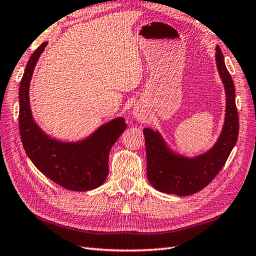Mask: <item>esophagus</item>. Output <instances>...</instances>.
I'll return each instance as SVG.
<instances>
[{
  "label": "esophagus",
  "instance_id": "obj_1",
  "mask_svg": "<svg viewBox=\"0 0 256 256\" xmlns=\"http://www.w3.org/2000/svg\"><path fill=\"white\" fill-rule=\"evenodd\" d=\"M133 116H134L135 120H138V122H142V123H144L146 121V118H148V116H146V113L144 112L143 108H134Z\"/></svg>",
  "mask_w": 256,
  "mask_h": 256
}]
</instances>
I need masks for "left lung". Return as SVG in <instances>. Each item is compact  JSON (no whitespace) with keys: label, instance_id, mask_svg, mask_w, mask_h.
<instances>
[{"label":"left lung","instance_id":"left-lung-1","mask_svg":"<svg viewBox=\"0 0 256 256\" xmlns=\"http://www.w3.org/2000/svg\"><path fill=\"white\" fill-rule=\"evenodd\" d=\"M216 68L224 86L226 116L221 133L212 148L198 156L187 157L174 152L158 131L143 130L148 158V178L156 190L177 196L200 192L224 166L238 135L236 89L220 47H216Z\"/></svg>","mask_w":256,"mask_h":256}]
</instances>
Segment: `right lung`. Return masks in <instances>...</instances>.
I'll use <instances>...</instances> for the list:
<instances>
[{
    "instance_id": "add662e5",
    "label": "right lung",
    "mask_w": 256,
    "mask_h": 256,
    "mask_svg": "<svg viewBox=\"0 0 256 256\" xmlns=\"http://www.w3.org/2000/svg\"><path fill=\"white\" fill-rule=\"evenodd\" d=\"M46 46L47 42H42L32 52L20 80L18 120L22 144L32 164L50 180L72 192H88L106 182L108 153L128 125L123 118H116L77 142H62L42 131L32 114L30 84Z\"/></svg>"
}]
</instances>
